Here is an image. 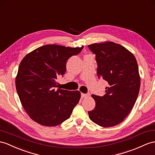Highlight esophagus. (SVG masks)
Returning a JSON list of instances; mask_svg holds the SVG:
<instances>
[{"label":"esophagus","mask_w":155,"mask_h":155,"mask_svg":"<svg viewBox=\"0 0 155 155\" xmlns=\"http://www.w3.org/2000/svg\"><path fill=\"white\" fill-rule=\"evenodd\" d=\"M89 96H90V93H86V94L81 93V97L82 98H87Z\"/></svg>","instance_id":"34e87169"}]
</instances>
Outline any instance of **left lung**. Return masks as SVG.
Segmentation results:
<instances>
[{
  "mask_svg": "<svg viewBox=\"0 0 155 155\" xmlns=\"http://www.w3.org/2000/svg\"><path fill=\"white\" fill-rule=\"evenodd\" d=\"M95 54L97 75L107 82L105 95H92L95 108L89 111L92 122L102 127L121 123L135 103L140 89L137 60L122 45L110 41L88 45Z\"/></svg>",
  "mask_w": 155,
  "mask_h": 155,
  "instance_id": "1",
  "label": "left lung"
}]
</instances>
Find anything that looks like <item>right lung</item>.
Instances as JSON below:
<instances>
[{
    "mask_svg": "<svg viewBox=\"0 0 155 155\" xmlns=\"http://www.w3.org/2000/svg\"><path fill=\"white\" fill-rule=\"evenodd\" d=\"M83 48L47 45L22 59L16 87L22 106L33 121L45 126H55L70 118L81 93L56 88V80L64 74L68 60L80 53Z\"/></svg>",
    "mask_w": 155,
    "mask_h": 155,
    "instance_id": "1",
    "label": "right lung"
}]
</instances>
